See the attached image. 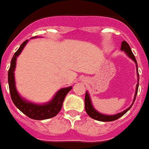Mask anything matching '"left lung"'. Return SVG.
Segmentation results:
<instances>
[{
  "label": "left lung",
  "instance_id": "obj_1",
  "mask_svg": "<svg viewBox=\"0 0 149 149\" xmlns=\"http://www.w3.org/2000/svg\"><path fill=\"white\" fill-rule=\"evenodd\" d=\"M121 50L122 51H124V52H125L126 54L131 58V59H132L135 63L136 64V68H137V76H138V84L136 85V90H135V97H134V100H133L132 104H134V102H135V100L136 98V95L137 93H138V88H139V71H138V65H137V61L136 59H135V55L133 54L132 52V50H131V47L129 46L128 43L126 42L125 41H123L122 42V46H121ZM84 104H85V111H86L87 114L91 118H93L95 120H97V121H101V122H112V121H115V120H117L118 118H119L125 114L127 111H128L132 106V104L131 105L130 107L128 108H127L126 110L123 111L122 112L118 113L116 115H104V114H102V113L98 112L97 111H96L94 108L93 105L91 104V98H90V96L88 95V92H87L85 93V98H84Z\"/></svg>",
  "mask_w": 149,
  "mask_h": 149
}]
</instances>
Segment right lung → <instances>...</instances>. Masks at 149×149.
Segmentation results:
<instances>
[{
	"label": "right lung",
	"instance_id": "right-lung-1",
	"mask_svg": "<svg viewBox=\"0 0 149 149\" xmlns=\"http://www.w3.org/2000/svg\"><path fill=\"white\" fill-rule=\"evenodd\" d=\"M37 38L36 36L34 37ZM28 40L24 41L19 47V49L14 53L11 59L10 66L8 71V84H9V90L11 99L14 105L26 115L30 118L34 120H45L47 118H51L58 115L59 111L61 109L63 102L65 100V96L67 95L69 91H71L72 87H68L60 89L56 93L53 99L50 102L43 104H34L32 102H30L27 100L24 99L20 96L16 87H15V79H14V70L16 66V60L17 56L21 54L22 50L27 43Z\"/></svg>",
	"mask_w": 149,
	"mask_h": 149
}]
</instances>
